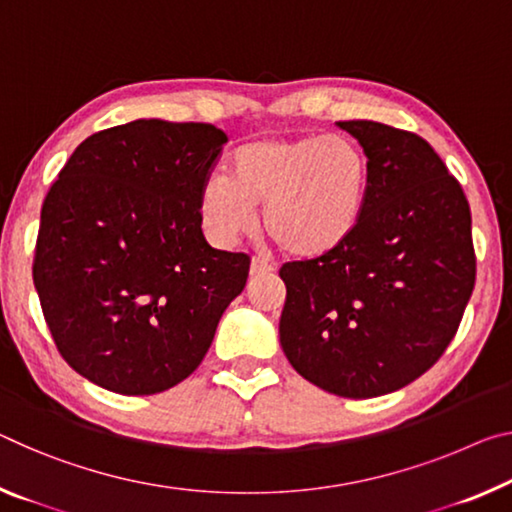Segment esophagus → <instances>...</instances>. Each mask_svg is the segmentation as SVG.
I'll return each mask as SVG.
<instances>
[{
	"label": "esophagus",
	"instance_id": "obj_1",
	"mask_svg": "<svg viewBox=\"0 0 512 512\" xmlns=\"http://www.w3.org/2000/svg\"><path fill=\"white\" fill-rule=\"evenodd\" d=\"M269 273H273V266L266 262V259L253 257V262H250V275H253V278H259V275H269Z\"/></svg>",
	"mask_w": 512,
	"mask_h": 512
}]
</instances>
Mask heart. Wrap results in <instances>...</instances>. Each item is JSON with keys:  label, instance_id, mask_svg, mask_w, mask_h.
<instances>
[{"label": "heart", "instance_id": "b5f03b06", "mask_svg": "<svg viewBox=\"0 0 512 512\" xmlns=\"http://www.w3.org/2000/svg\"><path fill=\"white\" fill-rule=\"evenodd\" d=\"M369 184L367 150L351 136H264L232 152L227 177H207L198 212L209 239L230 246L253 232L262 205V230L282 253L321 259L360 230Z\"/></svg>", "mask_w": 512, "mask_h": 512}]
</instances>
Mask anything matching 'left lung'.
I'll use <instances>...</instances> for the list:
<instances>
[{"instance_id":"8db88e82","label":"left lung","mask_w":512,"mask_h":512,"mask_svg":"<svg viewBox=\"0 0 512 512\" xmlns=\"http://www.w3.org/2000/svg\"><path fill=\"white\" fill-rule=\"evenodd\" d=\"M371 161L367 214L328 257L280 269V344L330 394L396 392L442 358L476 282L462 186L421 136L373 120L337 123Z\"/></svg>"}]
</instances>
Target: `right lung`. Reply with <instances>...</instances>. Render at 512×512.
<instances>
[{"instance_id":"obj_1","label":"right lung","mask_w":512,"mask_h":512,"mask_svg":"<svg viewBox=\"0 0 512 512\" xmlns=\"http://www.w3.org/2000/svg\"><path fill=\"white\" fill-rule=\"evenodd\" d=\"M227 136L207 123L134 120L72 152L40 212L34 285L54 344L109 392L189 378L250 257L202 234L198 196Z\"/></svg>"}]
</instances>
